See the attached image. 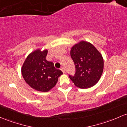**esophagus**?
<instances>
[{
  "instance_id": "1",
  "label": "esophagus",
  "mask_w": 127,
  "mask_h": 127,
  "mask_svg": "<svg viewBox=\"0 0 127 127\" xmlns=\"http://www.w3.org/2000/svg\"><path fill=\"white\" fill-rule=\"evenodd\" d=\"M60 69H61V70L63 72V73H65V69H64V67H61Z\"/></svg>"
}]
</instances>
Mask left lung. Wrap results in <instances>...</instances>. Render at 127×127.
Segmentation results:
<instances>
[{
  "label": "left lung",
  "instance_id": "obj_1",
  "mask_svg": "<svg viewBox=\"0 0 127 127\" xmlns=\"http://www.w3.org/2000/svg\"><path fill=\"white\" fill-rule=\"evenodd\" d=\"M70 56L76 72L74 76H69L75 86L81 89L95 86L104 70V60L101 53L90 43L81 41L71 48Z\"/></svg>",
  "mask_w": 127,
  "mask_h": 127
}]
</instances>
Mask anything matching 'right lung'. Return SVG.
Returning <instances> with one entry per match:
<instances>
[{
	"mask_svg": "<svg viewBox=\"0 0 127 127\" xmlns=\"http://www.w3.org/2000/svg\"><path fill=\"white\" fill-rule=\"evenodd\" d=\"M48 50H35L30 53L22 67V74L26 83L31 88L42 92H48L55 87L58 78L63 74L55 69L54 63L46 59Z\"/></svg>",
	"mask_w": 127,
	"mask_h": 127,
	"instance_id": "add662e5",
	"label": "right lung"
}]
</instances>
